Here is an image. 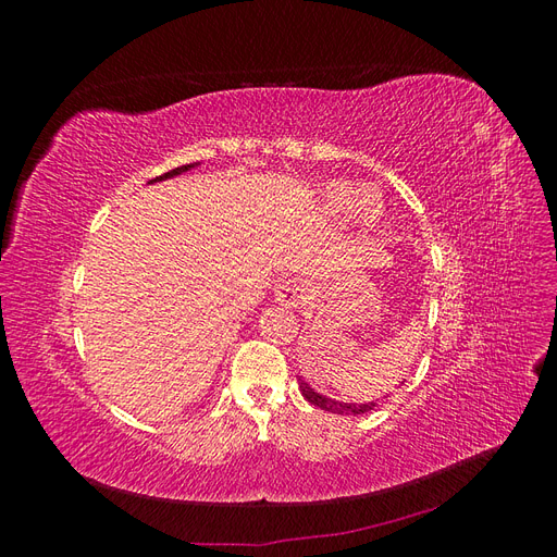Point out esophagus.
<instances>
[{
	"instance_id": "esophagus-1",
	"label": "esophagus",
	"mask_w": 557,
	"mask_h": 557,
	"mask_svg": "<svg viewBox=\"0 0 557 557\" xmlns=\"http://www.w3.org/2000/svg\"><path fill=\"white\" fill-rule=\"evenodd\" d=\"M307 299V283L299 278H288L281 281L276 285V301L283 307H297Z\"/></svg>"
}]
</instances>
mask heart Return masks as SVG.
<instances>
[{
  "mask_svg": "<svg viewBox=\"0 0 557 557\" xmlns=\"http://www.w3.org/2000/svg\"><path fill=\"white\" fill-rule=\"evenodd\" d=\"M346 197H348V190L344 185H330V188L323 193V201L330 209H339L346 201ZM350 209L360 215V221L364 225H372L381 215V201L372 190H358L350 197Z\"/></svg>",
  "mask_w": 557,
  "mask_h": 557,
  "instance_id": "heart-1",
  "label": "heart"
}]
</instances>
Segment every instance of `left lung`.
Segmentation results:
<instances>
[{
    "label": "left lung",
    "instance_id": "1",
    "mask_svg": "<svg viewBox=\"0 0 557 557\" xmlns=\"http://www.w3.org/2000/svg\"><path fill=\"white\" fill-rule=\"evenodd\" d=\"M299 391L301 395H305L307 401H311L313 407L323 409V411H330V413H339V416H360V413H369L374 407L376 401H369V404H348V401H336V399H330L325 395L315 393L313 387L309 383H305L299 379Z\"/></svg>",
    "mask_w": 557,
    "mask_h": 557
}]
</instances>
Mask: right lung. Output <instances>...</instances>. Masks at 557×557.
Returning <instances> with one entry per match:
<instances>
[{"label": "right lung", "mask_w": 557, "mask_h": 557, "mask_svg": "<svg viewBox=\"0 0 557 557\" xmlns=\"http://www.w3.org/2000/svg\"><path fill=\"white\" fill-rule=\"evenodd\" d=\"M190 166H195V164H183V166H176V170H172V172H166V174H162V176H156L153 181H164V178H172V176H178V174H183V172H188ZM150 181V183H153Z\"/></svg>", "instance_id": "1"}]
</instances>
